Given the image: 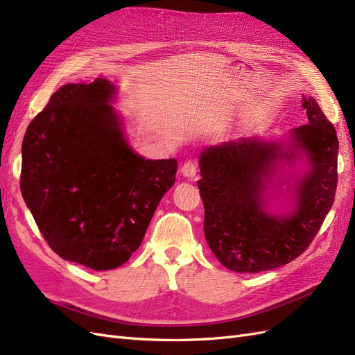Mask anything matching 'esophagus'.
Wrapping results in <instances>:
<instances>
[{
    "mask_svg": "<svg viewBox=\"0 0 355 355\" xmlns=\"http://www.w3.org/2000/svg\"><path fill=\"white\" fill-rule=\"evenodd\" d=\"M180 173L188 179H194L197 175V164L194 163V161L188 159L187 163H184V166L180 167Z\"/></svg>",
    "mask_w": 355,
    "mask_h": 355,
    "instance_id": "esophagus-1",
    "label": "esophagus"
}]
</instances>
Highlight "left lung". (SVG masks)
Here are the masks:
<instances>
[{"label": "left lung", "mask_w": 355, "mask_h": 355, "mask_svg": "<svg viewBox=\"0 0 355 355\" xmlns=\"http://www.w3.org/2000/svg\"><path fill=\"white\" fill-rule=\"evenodd\" d=\"M302 108L308 123L292 128V146L241 137L202 149L200 155L204 235L218 261L231 271L261 272L296 259L335 201L336 130L313 98H304ZM297 148L306 154L310 170L297 181L294 209L283 217L271 215L264 209V192L277 161L295 159Z\"/></svg>", "instance_id": "1"}]
</instances>
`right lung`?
Wrapping results in <instances>:
<instances>
[{"instance_id": "add662e5", "label": "right lung", "mask_w": 355, "mask_h": 355, "mask_svg": "<svg viewBox=\"0 0 355 355\" xmlns=\"http://www.w3.org/2000/svg\"><path fill=\"white\" fill-rule=\"evenodd\" d=\"M105 78L67 84L28 125L20 191L42 237L62 259L114 270L141 245L178 161L128 146Z\"/></svg>"}]
</instances>
